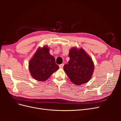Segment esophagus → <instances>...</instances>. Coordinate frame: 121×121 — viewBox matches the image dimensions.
Masks as SVG:
<instances>
[{"label":"esophagus","mask_w":121,"mask_h":121,"mask_svg":"<svg viewBox=\"0 0 121 121\" xmlns=\"http://www.w3.org/2000/svg\"><path fill=\"white\" fill-rule=\"evenodd\" d=\"M64 64H60V65H59V67H60V68L62 69V68H63L64 67Z\"/></svg>","instance_id":"34e87169"}]
</instances>
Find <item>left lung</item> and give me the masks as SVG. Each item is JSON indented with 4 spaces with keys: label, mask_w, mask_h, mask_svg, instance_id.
<instances>
[{
    "label": "left lung",
    "mask_w": 121,
    "mask_h": 121,
    "mask_svg": "<svg viewBox=\"0 0 121 121\" xmlns=\"http://www.w3.org/2000/svg\"><path fill=\"white\" fill-rule=\"evenodd\" d=\"M70 60L64 69L71 81L80 85L88 82L94 71V64L91 57L82 48H72L69 53Z\"/></svg>",
    "instance_id": "8db88e82"
}]
</instances>
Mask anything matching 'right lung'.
<instances>
[{"mask_svg": "<svg viewBox=\"0 0 121 121\" xmlns=\"http://www.w3.org/2000/svg\"><path fill=\"white\" fill-rule=\"evenodd\" d=\"M47 46L39 48L29 62V71L34 79L44 81L59 69Z\"/></svg>", "mask_w": 121, "mask_h": 121, "instance_id": "1", "label": "right lung"}]
</instances>
